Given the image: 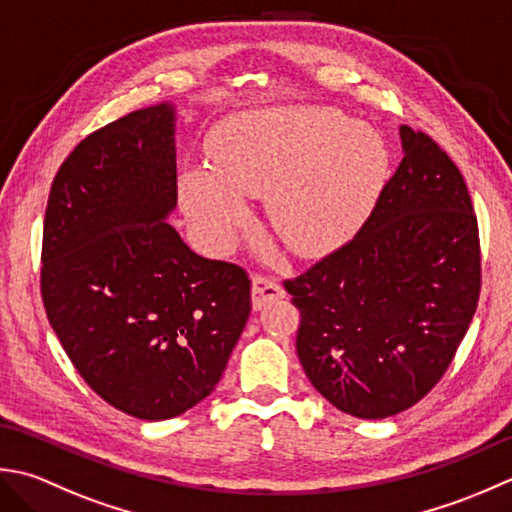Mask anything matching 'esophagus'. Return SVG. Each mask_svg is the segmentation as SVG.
Masks as SVG:
<instances>
[{"instance_id":"esophagus-1","label":"esophagus","mask_w":512,"mask_h":512,"mask_svg":"<svg viewBox=\"0 0 512 512\" xmlns=\"http://www.w3.org/2000/svg\"><path fill=\"white\" fill-rule=\"evenodd\" d=\"M285 298V289L280 287L276 278L265 276V274H256L252 280V305L254 309H263L267 302Z\"/></svg>"}]
</instances>
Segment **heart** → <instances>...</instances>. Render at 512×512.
<instances>
[{
    "label": "heart",
    "mask_w": 512,
    "mask_h": 512,
    "mask_svg": "<svg viewBox=\"0 0 512 512\" xmlns=\"http://www.w3.org/2000/svg\"><path fill=\"white\" fill-rule=\"evenodd\" d=\"M389 152L369 125L331 108H278L236 119L214 159L181 176V205L201 234L225 243L269 194V221L289 249L322 254L367 221L387 181Z\"/></svg>",
    "instance_id": "1"
}]
</instances>
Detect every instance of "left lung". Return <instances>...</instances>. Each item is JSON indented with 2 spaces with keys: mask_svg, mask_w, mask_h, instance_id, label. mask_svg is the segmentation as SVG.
Here are the masks:
<instances>
[{
  "mask_svg": "<svg viewBox=\"0 0 512 512\" xmlns=\"http://www.w3.org/2000/svg\"><path fill=\"white\" fill-rule=\"evenodd\" d=\"M400 139L404 159L358 234L285 280L309 382L362 420L406 411L442 380L482 289L462 172L429 134L402 125Z\"/></svg>",
  "mask_w": 512,
  "mask_h": 512,
  "instance_id": "obj_1",
  "label": "left lung"
}]
</instances>
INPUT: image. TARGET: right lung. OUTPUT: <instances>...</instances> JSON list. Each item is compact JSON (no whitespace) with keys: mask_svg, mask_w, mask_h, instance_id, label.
Returning <instances> with one entry per match:
<instances>
[{"mask_svg":"<svg viewBox=\"0 0 512 512\" xmlns=\"http://www.w3.org/2000/svg\"><path fill=\"white\" fill-rule=\"evenodd\" d=\"M174 108L88 134L52 181L41 243L50 327L99 398L170 420L214 391L252 311V280L194 254L176 205Z\"/></svg>","mask_w":512,"mask_h":512,"instance_id":"obj_1","label":"right lung"}]
</instances>
